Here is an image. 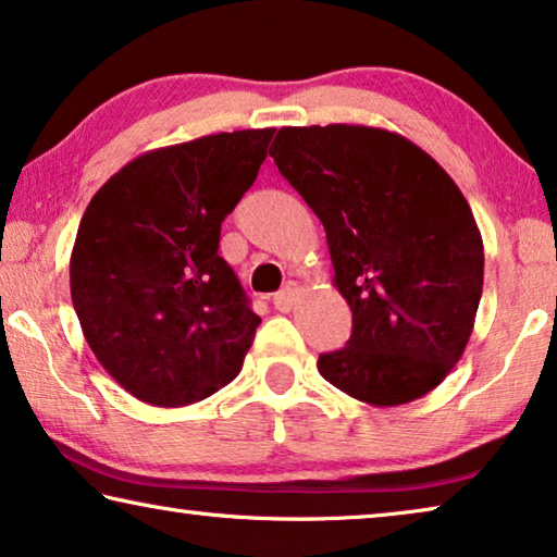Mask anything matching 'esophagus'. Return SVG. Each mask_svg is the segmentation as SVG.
<instances>
[{
	"label": "esophagus",
	"instance_id": "1",
	"mask_svg": "<svg viewBox=\"0 0 557 557\" xmlns=\"http://www.w3.org/2000/svg\"><path fill=\"white\" fill-rule=\"evenodd\" d=\"M297 295H299V285H297V282H289L285 289H280V293L275 295V299H272V302H275V307H277L280 312H287V310H293Z\"/></svg>",
	"mask_w": 557,
	"mask_h": 557
}]
</instances>
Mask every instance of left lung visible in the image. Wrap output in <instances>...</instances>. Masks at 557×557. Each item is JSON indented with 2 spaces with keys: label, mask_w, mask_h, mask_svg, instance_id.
<instances>
[{
  "label": "left lung",
  "mask_w": 557,
  "mask_h": 557,
  "mask_svg": "<svg viewBox=\"0 0 557 557\" xmlns=\"http://www.w3.org/2000/svg\"><path fill=\"white\" fill-rule=\"evenodd\" d=\"M270 156L322 220L351 310L347 347L320 355V374L372 406L436 389L483 293L481 231L451 175L409 138L351 123L285 126Z\"/></svg>",
  "instance_id": "left-lung-1"
}]
</instances>
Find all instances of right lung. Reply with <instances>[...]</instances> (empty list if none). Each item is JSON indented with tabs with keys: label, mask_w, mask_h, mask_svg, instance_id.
Returning <instances> with one entry per match:
<instances>
[{
	"label": "right lung",
	"mask_w": 557,
	"mask_h": 557,
	"mask_svg": "<svg viewBox=\"0 0 557 557\" xmlns=\"http://www.w3.org/2000/svg\"><path fill=\"white\" fill-rule=\"evenodd\" d=\"M275 128L148 151L88 202L69 264L88 347L136 399L175 409L240 374L260 317L218 255Z\"/></svg>",
	"instance_id": "add662e5"
}]
</instances>
